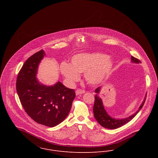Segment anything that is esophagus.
<instances>
[{
    "mask_svg": "<svg viewBox=\"0 0 158 158\" xmlns=\"http://www.w3.org/2000/svg\"><path fill=\"white\" fill-rule=\"evenodd\" d=\"M85 92V90L81 89H77V90H76V91H75V93H76V95H80V94H84Z\"/></svg>",
    "mask_w": 158,
    "mask_h": 158,
    "instance_id": "esophagus-1",
    "label": "esophagus"
}]
</instances>
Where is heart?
<instances>
[{
  "instance_id": "obj_1",
  "label": "heart",
  "mask_w": 158,
  "mask_h": 158,
  "mask_svg": "<svg viewBox=\"0 0 158 158\" xmlns=\"http://www.w3.org/2000/svg\"><path fill=\"white\" fill-rule=\"evenodd\" d=\"M113 60L106 54L92 52L83 53L74 55L70 64L61 63L60 69L68 82L73 84L80 79V73L85 72L87 81L97 85L103 81L113 69Z\"/></svg>"
}]
</instances>
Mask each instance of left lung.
Here are the masks:
<instances>
[{
  "label": "left lung",
  "mask_w": 158,
  "mask_h": 158,
  "mask_svg": "<svg viewBox=\"0 0 158 158\" xmlns=\"http://www.w3.org/2000/svg\"><path fill=\"white\" fill-rule=\"evenodd\" d=\"M131 61L135 63H140V60L135 58L134 56H131ZM100 91V87L97 88L95 90V92L96 93V95H95V102L93 107V113L94 115V117L97 120V121L98 122V123L102 126L104 128H108V129H116L117 128H119L127 123L129 122L130 120H131L137 113L139 112V111L142 109L143 107L144 103L145 102L146 98H144L142 103L140 106L138 110L136 111V113L134 114L131 115V116L127 117L123 119H115L110 117L106 111H105L103 105V102L98 96V94ZM147 95L145 96V97Z\"/></svg>",
  "instance_id": "1"
}]
</instances>
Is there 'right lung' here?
I'll list each match as a JSON object with an SVG mask.
<instances>
[{
    "label": "right lung",
    "instance_id": "1",
    "mask_svg": "<svg viewBox=\"0 0 158 158\" xmlns=\"http://www.w3.org/2000/svg\"><path fill=\"white\" fill-rule=\"evenodd\" d=\"M44 55L41 50L24 63L18 75L16 90L25 111L34 121L53 127L68 116L75 92L60 81L51 86L38 81L36 75Z\"/></svg>",
    "mask_w": 158,
    "mask_h": 158
}]
</instances>
